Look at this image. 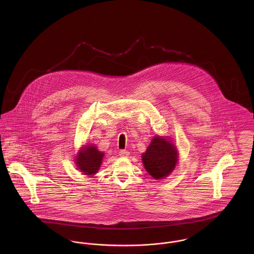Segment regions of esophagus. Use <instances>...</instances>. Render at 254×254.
Instances as JSON below:
<instances>
[{
  "instance_id": "esophagus-1",
  "label": "esophagus",
  "mask_w": 254,
  "mask_h": 254,
  "mask_svg": "<svg viewBox=\"0 0 254 254\" xmlns=\"http://www.w3.org/2000/svg\"><path fill=\"white\" fill-rule=\"evenodd\" d=\"M119 155L120 156H128L129 155V151L125 150V149H120L119 150Z\"/></svg>"
}]
</instances>
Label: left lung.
I'll use <instances>...</instances> for the list:
<instances>
[{
    "instance_id": "obj_1",
    "label": "left lung",
    "mask_w": 254,
    "mask_h": 254,
    "mask_svg": "<svg viewBox=\"0 0 254 254\" xmlns=\"http://www.w3.org/2000/svg\"><path fill=\"white\" fill-rule=\"evenodd\" d=\"M147 173L155 180L167 177L178 161V150L169 139L155 136L142 155Z\"/></svg>"
}]
</instances>
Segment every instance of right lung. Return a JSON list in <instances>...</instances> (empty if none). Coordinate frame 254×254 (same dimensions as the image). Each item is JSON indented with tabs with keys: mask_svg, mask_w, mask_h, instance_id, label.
Masks as SVG:
<instances>
[{
	"mask_svg": "<svg viewBox=\"0 0 254 254\" xmlns=\"http://www.w3.org/2000/svg\"><path fill=\"white\" fill-rule=\"evenodd\" d=\"M104 152L94 145H84L78 152L75 163L84 175H94L101 167Z\"/></svg>",
	"mask_w": 254,
	"mask_h": 254,
	"instance_id": "add662e5",
	"label": "right lung"
}]
</instances>
